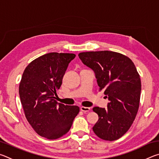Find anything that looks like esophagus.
<instances>
[{"instance_id":"esophagus-1","label":"esophagus","mask_w":159,"mask_h":159,"mask_svg":"<svg viewBox=\"0 0 159 159\" xmlns=\"http://www.w3.org/2000/svg\"><path fill=\"white\" fill-rule=\"evenodd\" d=\"M80 110H81L82 111H83L84 113H87V112H89L90 108V107H80Z\"/></svg>"}]
</instances>
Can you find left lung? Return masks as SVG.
Here are the masks:
<instances>
[{
    "instance_id": "8db88e82",
    "label": "left lung",
    "mask_w": 159,
    "mask_h": 159,
    "mask_svg": "<svg viewBox=\"0 0 159 159\" xmlns=\"http://www.w3.org/2000/svg\"><path fill=\"white\" fill-rule=\"evenodd\" d=\"M85 65L95 72L99 90H104L109 102L107 108L95 107L98 121L94 133L104 140L119 139L133 124L138 111L141 80L130 58L113 51L79 53Z\"/></svg>"
}]
</instances>
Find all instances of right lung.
Here are the masks:
<instances>
[{
	"instance_id": "1",
	"label": "right lung",
	"mask_w": 159,
	"mask_h": 159,
	"mask_svg": "<svg viewBox=\"0 0 159 159\" xmlns=\"http://www.w3.org/2000/svg\"><path fill=\"white\" fill-rule=\"evenodd\" d=\"M75 57L72 53L45 54L32 61L21 76L19 93L25 116L43 138L55 139L68 133L79 112V107L56 101L57 90Z\"/></svg>"
}]
</instances>
